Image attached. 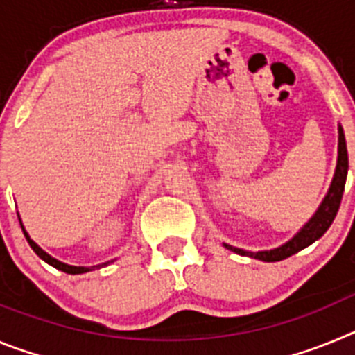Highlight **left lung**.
I'll list each match as a JSON object with an SVG mask.
<instances>
[{"instance_id": "left-lung-1", "label": "left lung", "mask_w": 355, "mask_h": 355, "mask_svg": "<svg viewBox=\"0 0 355 355\" xmlns=\"http://www.w3.org/2000/svg\"><path fill=\"white\" fill-rule=\"evenodd\" d=\"M347 171H349V153H347V142H345V133L343 128L340 126V144H338V165H336V174H334V180H332L331 188H329V193L325 196L324 202L320 205L318 211L315 213L311 220L307 222L299 233L295 234L288 243L277 247V249L272 250H261V252H249V250L236 249V247L225 245L227 249H231L233 252L241 254V256H250L254 259H261V261L272 263V261H281V259H286L293 254H297L299 250L306 249L307 245H311L313 241L318 240L322 234L331 227L334 216H336L338 209L341 205V197H343L345 190V181H347Z\"/></svg>"}]
</instances>
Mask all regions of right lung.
Listing matches in <instances>:
<instances>
[{
  "mask_svg": "<svg viewBox=\"0 0 355 355\" xmlns=\"http://www.w3.org/2000/svg\"><path fill=\"white\" fill-rule=\"evenodd\" d=\"M21 227H23V225H21ZM23 231H24V229H23ZM24 236H26L28 243H30V247H31V249H33V252H35L40 259H44V261L48 263V265H51V266H55V268H58V270L65 272V274H85V272L90 270V268H87V266H71V265H65V263L58 261V259L51 258L49 254H46L42 249H40L39 245H37L35 241L30 240V236H28L26 231H24ZM105 265H108V263H105ZM99 266H101V265H99Z\"/></svg>",
  "mask_w": 355,
  "mask_h": 355,
  "instance_id": "right-lung-1",
  "label": "right lung"
}]
</instances>
